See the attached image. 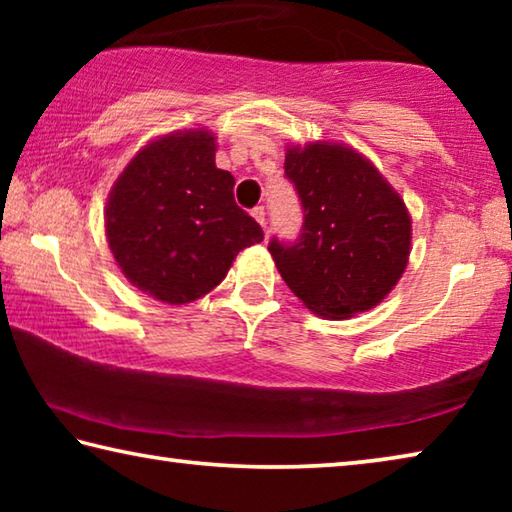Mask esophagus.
I'll return each mask as SVG.
<instances>
[{
    "instance_id": "34e87169",
    "label": "esophagus",
    "mask_w": 512,
    "mask_h": 512,
    "mask_svg": "<svg viewBox=\"0 0 512 512\" xmlns=\"http://www.w3.org/2000/svg\"><path fill=\"white\" fill-rule=\"evenodd\" d=\"M250 214H253V219H255L259 225H262V228H266V210H264L262 205L253 207V212H250Z\"/></svg>"
}]
</instances>
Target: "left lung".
Instances as JSON below:
<instances>
[{"label": "left lung", "instance_id": "left-lung-1", "mask_svg": "<svg viewBox=\"0 0 512 512\" xmlns=\"http://www.w3.org/2000/svg\"><path fill=\"white\" fill-rule=\"evenodd\" d=\"M284 173L305 212L293 244H268L287 287L332 320L379 305L409 264L411 216L400 194L345 144L291 146Z\"/></svg>", "mask_w": 512, "mask_h": 512}]
</instances>
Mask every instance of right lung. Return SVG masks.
Wrapping results in <instances>:
<instances>
[{"mask_svg": "<svg viewBox=\"0 0 512 512\" xmlns=\"http://www.w3.org/2000/svg\"><path fill=\"white\" fill-rule=\"evenodd\" d=\"M214 155L216 137L205 128L169 133L146 144L110 189L112 257L133 287L160 302L187 305L210 293L239 250L264 239Z\"/></svg>", "mask_w": 512, "mask_h": 512, "instance_id": "1", "label": "right lung"}]
</instances>
